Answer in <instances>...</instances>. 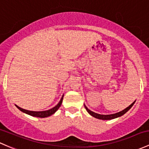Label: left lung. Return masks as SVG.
Instances as JSON below:
<instances>
[{"instance_id": "1", "label": "left lung", "mask_w": 149, "mask_h": 149, "mask_svg": "<svg viewBox=\"0 0 149 149\" xmlns=\"http://www.w3.org/2000/svg\"><path fill=\"white\" fill-rule=\"evenodd\" d=\"M135 102H136V101H134V102L131 103L129 106H128L127 108H126L125 109H123V110L121 111L116 113H113V114H109V115H103V114L97 113H95V112L89 110L86 106L85 104H84V106H85L86 109L88 113L91 116H92L93 117H94V118H98V119H101V120H111V119H114V118H118V117H120L121 116L124 115V114L126 113L128 111H129V109H131V108L134 106V104L135 103Z\"/></svg>"}]
</instances>
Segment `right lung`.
Here are the masks:
<instances>
[{
	"label": "right lung",
	"mask_w": 149,
	"mask_h": 149,
	"mask_svg": "<svg viewBox=\"0 0 149 149\" xmlns=\"http://www.w3.org/2000/svg\"><path fill=\"white\" fill-rule=\"evenodd\" d=\"M63 98V95H62L60 101H59L58 103L56 106H54V107L52 108V109H49V110L43 111H28V110H26V109H22V108L17 106V105H15V106H16V107L21 111L25 113L26 114H29L30 116H35V117H38V118H46V117H48L50 116L53 115V114H54L57 111L58 109L59 108H60V106H61Z\"/></svg>",
	"instance_id": "right-lung-1"
}]
</instances>
